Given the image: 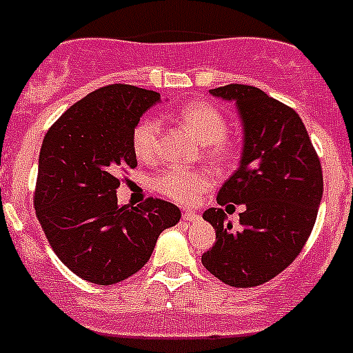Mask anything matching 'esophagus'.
Returning <instances> with one entry per match:
<instances>
[{
	"instance_id": "34e87169",
	"label": "esophagus",
	"mask_w": 353,
	"mask_h": 353,
	"mask_svg": "<svg viewBox=\"0 0 353 353\" xmlns=\"http://www.w3.org/2000/svg\"><path fill=\"white\" fill-rule=\"evenodd\" d=\"M183 219L186 223H195V221H199L200 216H199V214L192 212V210H184V212H183Z\"/></svg>"
}]
</instances>
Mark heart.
Wrapping results in <instances>:
<instances>
[{"label": "heart", "mask_w": 353, "mask_h": 353, "mask_svg": "<svg viewBox=\"0 0 353 353\" xmlns=\"http://www.w3.org/2000/svg\"><path fill=\"white\" fill-rule=\"evenodd\" d=\"M177 123L183 125L214 160H225L230 153L225 137L228 121L216 106L205 101L188 102L172 113ZM161 123L157 118H143L132 132V148L141 161H153L160 146ZM212 174L205 169H167L158 174L153 186L158 193L177 203H193L200 193L212 188Z\"/></svg>", "instance_id": "obj_1"}]
</instances>
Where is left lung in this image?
Masks as SVG:
<instances>
[{
    "mask_svg": "<svg viewBox=\"0 0 353 353\" xmlns=\"http://www.w3.org/2000/svg\"><path fill=\"white\" fill-rule=\"evenodd\" d=\"M210 94L235 102L243 128L240 165L217 203L245 210L239 230L226 223L223 209L203 212L216 242L202 265L225 284L254 288L284 272L310 236L324 192L322 167L292 108L251 85L232 83Z\"/></svg>",
    "mask_w": 353,
    "mask_h": 353,
    "instance_id": "obj_1",
    "label": "left lung"
}]
</instances>
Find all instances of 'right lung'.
Here are the masks:
<instances>
[{
	"label": "right lung",
	"instance_id": "1",
	"mask_svg": "<svg viewBox=\"0 0 353 353\" xmlns=\"http://www.w3.org/2000/svg\"><path fill=\"white\" fill-rule=\"evenodd\" d=\"M160 94L108 85L72 104L47 132L38 160L36 217L57 258L83 281L111 285L139 272L163 230L177 225L174 203L148 199L118 205L120 174L137 165L132 132Z\"/></svg>",
	"mask_w": 353,
	"mask_h": 353
}]
</instances>
